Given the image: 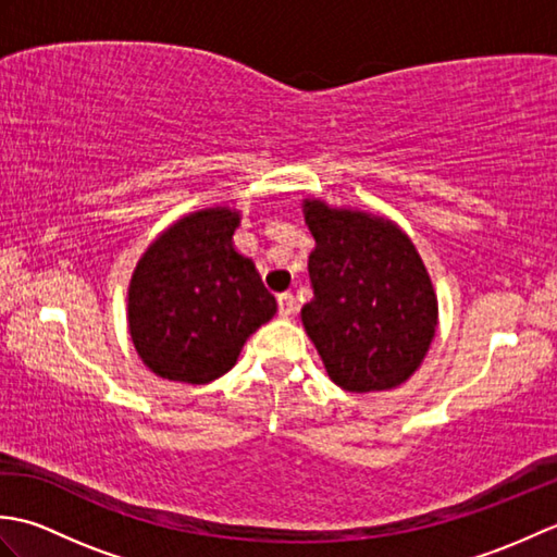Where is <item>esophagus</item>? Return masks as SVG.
<instances>
[{"instance_id": "obj_1", "label": "esophagus", "mask_w": 557, "mask_h": 557, "mask_svg": "<svg viewBox=\"0 0 557 557\" xmlns=\"http://www.w3.org/2000/svg\"><path fill=\"white\" fill-rule=\"evenodd\" d=\"M277 306H280V315L289 318L294 311H297V299H294L289 292H285L277 297Z\"/></svg>"}]
</instances>
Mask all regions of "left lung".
Instances as JSON below:
<instances>
[{"label": "left lung", "mask_w": 557, "mask_h": 557, "mask_svg": "<svg viewBox=\"0 0 557 557\" xmlns=\"http://www.w3.org/2000/svg\"><path fill=\"white\" fill-rule=\"evenodd\" d=\"M301 210L315 239L301 323L330 381L359 395L407 383L437 327V294L417 246L373 212L321 198H304Z\"/></svg>", "instance_id": "obj_1"}]
</instances>
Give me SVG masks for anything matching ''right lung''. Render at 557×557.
<instances>
[{
  "mask_svg": "<svg viewBox=\"0 0 557 557\" xmlns=\"http://www.w3.org/2000/svg\"><path fill=\"white\" fill-rule=\"evenodd\" d=\"M242 210L210 206L162 230L138 258L126 323L140 361L176 383L218 381L277 301L253 260L234 248Z\"/></svg>",
  "mask_w": 557,
  "mask_h": 557,
  "instance_id": "1",
  "label": "right lung"
}]
</instances>
